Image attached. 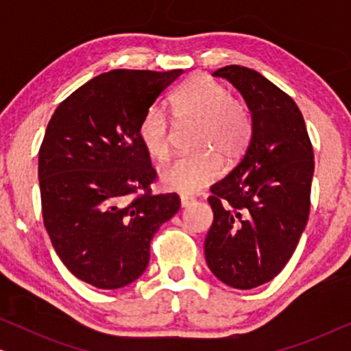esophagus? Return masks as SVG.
<instances>
[{"instance_id":"1","label":"esophagus","mask_w":351,"mask_h":351,"mask_svg":"<svg viewBox=\"0 0 351 351\" xmlns=\"http://www.w3.org/2000/svg\"><path fill=\"white\" fill-rule=\"evenodd\" d=\"M195 203V199L193 198H189V196H182V198H180V206H182V208H190V206L191 204H193Z\"/></svg>"}]
</instances>
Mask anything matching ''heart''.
Listing matches in <instances>:
<instances>
[{"label": "heart", "instance_id": "1", "mask_svg": "<svg viewBox=\"0 0 351 351\" xmlns=\"http://www.w3.org/2000/svg\"><path fill=\"white\" fill-rule=\"evenodd\" d=\"M172 113L179 121L198 123L195 148L161 171V184L180 195H196L215 182L227 161L243 156L251 142L252 121L246 105L232 97L227 86L206 75H193L172 97ZM142 147L156 161L171 155V123L160 105L143 113L137 128Z\"/></svg>", "mask_w": 351, "mask_h": 351}]
</instances>
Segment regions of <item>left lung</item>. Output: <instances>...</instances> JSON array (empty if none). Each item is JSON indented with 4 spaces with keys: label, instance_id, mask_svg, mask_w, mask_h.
Wrapping results in <instances>:
<instances>
[{
    "label": "left lung",
    "instance_id": "1",
    "mask_svg": "<svg viewBox=\"0 0 351 351\" xmlns=\"http://www.w3.org/2000/svg\"><path fill=\"white\" fill-rule=\"evenodd\" d=\"M246 100L252 136L241 161L210 186L214 213L204 241L210 271L234 289L271 281L294 254L310 214L315 161L299 107L258 71L215 70Z\"/></svg>",
    "mask_w": 351,
    "mask_h": 351
}]
</instances>
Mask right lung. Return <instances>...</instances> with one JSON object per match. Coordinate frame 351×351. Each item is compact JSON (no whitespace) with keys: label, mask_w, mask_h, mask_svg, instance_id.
Returning a JSON list of instances; mask_svg holds the SVG:
<instances>
[{"label":"right lung","mask_w":351,"mask_h":351,"mask_svg":"<svg viewBox=\"0 0 351 351\" xmlns=\"http://www.w3.org/2000/svg\"><path fill=\"white\" fill-rule=\"evenodd\" d=\"M182 70H112L56 108L38 158L43 222L64 265L88 285L118 289L150 261L158 228L180 208L153 195L141 118Z\"/></svg>","instance_id":"obj_1"}]
</instances>
